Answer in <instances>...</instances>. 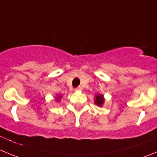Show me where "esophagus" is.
<instances>
[{
  "label": "esophagus",
  "mask_w": 157,
  "mask_h": 157,
  "mask_svg": "<svg viewBox=\"0 0 157 157\" xmlns=\"http://www.w3.org/2000/svg\"><path fill=\"white\" fill-rule=\"evenodd\" d=\"M76 90H82V86H78V87H77V88L75 89Z\"/></svg>",
  "instance_id": "1"
}]
</instances>
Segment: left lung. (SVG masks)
Masks as SVG:
<instances>
[{"label": "left lung", "instance_id": "8db88e82", "mask_svg": "<svg viewBox=\"0 0 157 157\" xmlns=\"http://www.w3.org/2000/svg\"><path fill=\"white\" fill-rule=\"evenodd\" d=\"M105 98H104V95L102 94H97L95 96V98H94V103L96 105H98V107H102V105L105 103Z\"/></svg>", "mask_w": 157, "mask_h": 157}]
</instances>
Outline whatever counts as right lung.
I'll list each match as a JSON object with an SVG mask.
<instances>
[{
  "instance_id": "right-lung-1",
  "label": "right lung",
  "mask_w": 157,
  "mask_h": 157,
  "mask_svg": "<svg viewBox=\"0 0 157 157\" xmlns=\"http://www.w3.org/2000/svg\"><path fill=\"white\" fill-rule=\"evenodd\" d=\"M62 98V96L61 95H56V98H55V100H56V102H59V101H60V99Z\"/></svg>"
}]
</instances>
